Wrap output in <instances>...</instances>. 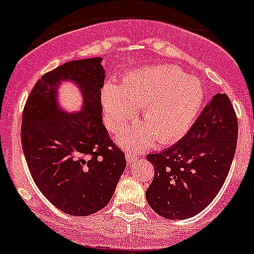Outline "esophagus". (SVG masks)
<instances>
[{
  "label": "esophagus",
  "mask_w": 254,
  "mask_h": 254,
  "mask_svg": "<svg viewBox=\"0 0 254 254\" xmlns=\"http://www.w3.org/2000/svg\"><path fill=\"white\" fill-rule=\"evenodd\" d=\"M139 154H135V153H131V151H127V154H125V158H127V165H131L132 163L135 162V160H138L139 158Z\"/></svg>",
  "instance_id": "1"
}]
</instances>
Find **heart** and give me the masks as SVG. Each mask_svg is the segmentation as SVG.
<instances>
[{
	"instance_id": "heart-1",
	"label": "heart",
	"mask_w": 254,
	"mask_h": 254,
	"mask_svg": "<svg viewBox=\"0 0 254 254\" xmlns=\"http://www.w3.org/2000/svg\"><path fill=\"white\" fill-rule=\"evenodd\" d=\"M204 100L202 82L187 76L173 65H153L130 72L120 86L109 82L103 90L105 124L118 131L141 109L143 127H134L118 135L127 149L150 148L156 140L170 144L190 129Z\"/></svg>"
}]
</instances>
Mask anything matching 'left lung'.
<instances>
[{"instance_id":"8db88e82","label":"left lung","mask_w":254,"mask_h":254,"mask_svg":"<svg viewBox=\"0 0 254 254\" xmlns=\"http://www.w3.org/2000/svg\"><path fill=\"white\" fill-rule=\"evenodd\" d=\"M238 138L233 105L217 94L182 140L149 154L154 179L146 189L149 205L167 219H188L208 207L231 169Z\"/></svg>"}]
</instances>
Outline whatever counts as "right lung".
<instances>
[{
  "mask_svg": "<svg viewBox=\"0 0 254 254\" xmlns=\"http://www.w3.org/2000/svg\"><path fill=\"white\" fill-rule=\"evenodd\" d=\"M101 63L73 60L45 73L23 109L21 144L32 179L50 203L75 217L103 209L127 167L103 124ZM66 81L80 90L81 111L68 113L58 104V86Z\"/></svg>",
  "mask_w": 254,
  "mask_h": 254,
  "instance_id": "right-lung-1",
  "label": "right lung"
}]
</instances>
